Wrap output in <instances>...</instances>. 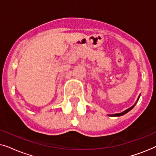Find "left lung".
<instances>
[{
    "label": "left lung",
    "mask_w": 156,
    "mask_h": 156,
    "mask_svg": "<svg viewBox=\"0 0 156 156\" xmlns=\"http://www.w3.org/2000/svg\"><path fill=\"white\" fill-rule=\"evenodd\" d=\"M139 97H140V96L139 97H138V99H139ZM137 100V101H138ZM136 104H134L133 106H132L131 107H130V108H128V109H126V110H125L124 112H121V113H119V114H113L112 115V116H122V115H124L125 114H126L127 112H130V111H131L132 108H133V107H134V106L136 105Z\"/></svg>",
    "instance_id": "8db88e82"
}]
</instances>
